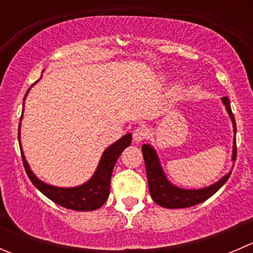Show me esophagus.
<instances>
[{
    "instance_id": "esophagus-1",
    "label": "esophagus",
    "mask_w": 253,
    "mask_h": 253,
    "mask_svg": "<svg viewBox=\"0 0 253 253\" xmlns=\"http://www.w3.org/2000/svg\"><path fill=\"white\" fill-rule=\"evenodd\" d=\"M148 134H149V129H148V127H145V126L137 127V128H134V131H133L134 142L139 143V142L144 141V139L148 137Z\"/></svg>"
}]
</instances>
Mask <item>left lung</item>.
I'll return each instance as SVG.
<instances>
[{"label": "left lung", "instance_id": "8db88e82", "mask_svg": "<svg viewBox=\"0 0 253 253\" xmlns=\"http://www.w3.org/2000/svg\"><path fill=\"white\" fill-rule=\"evenodd\" d=\"M223 103L225 104L226 110H228L231 120H233L234 131L236 133V122L233 111H231L230 101L225 96V98H223ZM233 152V160H236V138L235 142H234ZM142 153L143 158H144L145 170H147L148 187H149L150 196H152L153 201L157 205L164 207V208H187V207L200 205V203L208 200L209 197H211L228 181V178L231 175V172H229L228 175L224 176L216 183L209 186V187L202 188V190H182V188L172 186L167 180L162 170V167H160L157 153L154 152V149L149 144L142 145Z\"/></svg>", "mask_w": 253, "mask_h": 253}]
</instances>
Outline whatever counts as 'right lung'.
<instances>
[{
    "mask_svg": "<svg viewBox=\"0 0 253 253\" xmlns=\"http://www.w3.org/2000/svg\"><path fill=\"white\" fill-rule=\"evenodd\" d=\"M131 142L132 136L128 133L110 145L104 152L98 169H96L93 177L86 183L79 186V187L60 188L44 183L30 171L29 165H28L27 160H25L24 155L22 153L23 165H24L25 172H27L28 177L30 178L33 185L42 195L50 198L52 202L57 203V205L65 207L67 209H72V211H95V209L100 208L108 200L109 195H110L112 170H114L115 164H116L117 158L124 152L125 148L131 144Z\"/></svg>",
    "mask_w": 253,
    "mask_h": 253,
    "instance_id": "1",
    "label": "right lung"
}]
</instances>
